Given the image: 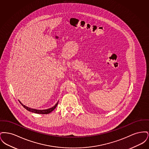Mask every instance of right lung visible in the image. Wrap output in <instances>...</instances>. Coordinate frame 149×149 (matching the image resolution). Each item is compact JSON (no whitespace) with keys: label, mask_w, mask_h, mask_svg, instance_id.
<instances>
[{"label":"right lung","mask_w":149,"mask_h":149,"mask_svg":"<svg viewBox=\"0 0 149 149\" xmlns=\"http://www.w3.org/2000/svg\"><path fill=\"white\" fill-rule=\"evenodd\" d=\"M19 103L21 104V105L25 109H26L27 111H29V112H33V113H35L43 114H49L51 113L52 111H54V110L56 108V107L57 104H58V102H57L56 104L54 106L52 107H51V108H50L47 109H43V110H39V109H32V108L27 107L23 105L19 100Z\"/></svg>","instance_id":"1"}]
</instances>
